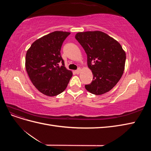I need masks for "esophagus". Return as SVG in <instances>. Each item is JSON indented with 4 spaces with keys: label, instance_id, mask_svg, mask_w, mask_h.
Masks as SVG:
<instances>
[{
    "label": "esophagus",
    "instance_id": "1",
    "mask_svg": "<svg viewBox=\"0 0 151 151\" xmlns=\"http://www.w3.org/2000/svg\"><path fill=\"white\" fill-rule=\"evenodd\" d=\"M80 72H81V68H79L78 69H77V70L75 71V72L76 73V74H79Z\"/></svg>",
    "mask_w": 151,
    "mask_h": 151
}]
</instances>
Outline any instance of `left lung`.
<instances>
[{
	"instance_id": "left-lung-1",
	"label": "left lung",
	"mask_w": 151,
	"mask_h": 151,
	"mask_svg": "<svg viewBox=\"0 0 151 151\" xmlns=\"http://www.w3.org/2000/svg\"><path fill=\"white\" fill-rule=\"evenodd\" d=\"M76 39L88 57V65L93 79L85 85L89 92L101 95L110 91L122 77L125 68L126 54L117 41L101 31L77 33Z\"/></svg>"
}]
</instances>
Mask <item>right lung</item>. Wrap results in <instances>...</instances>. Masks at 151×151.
I'll list each match as a JSON object with an SVG mask.
<instances>
[{
	"label": "right lung",
	"mask_w": 151,
	"mask_h": 151,
	"mask_svg": "<svg viewBox=\"0 0 151 151\" xmlns=\"http://www.w3.org/2000/svg\"><path fill=\"white\" fill-rule=\"evenodd\" d=\"M70 33L54 31L36 40L26 55V69L32 83L48 96L62 93L72 72L65 67L60 55L63 42Z\"/></svg>",
	"instance_id": "1"
}]
</instances>
